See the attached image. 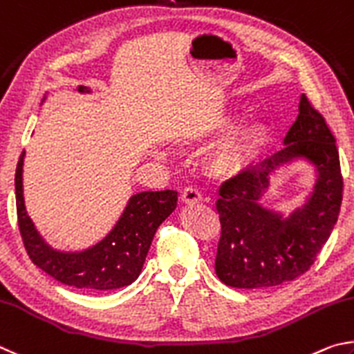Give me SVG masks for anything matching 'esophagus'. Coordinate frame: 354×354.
I'll list each match as a JSON object with an SVG mask.
<instances>
[{
	"instance_id": "34e87169",
	"label": "esophagus",
	"mask_w": 354,
	"mask_h": 354,
	"mask_svg": "<svg viewBox=\"0 0 354 354\" xmlns=\"http://www.w3.org/2000/svg\"><path fill=\"white\" fill-rule=\"evenodd\" d=\"M180 199L183 203H187V205H193V203H199L202 201V196L196 188L188 187L182 191Z\"/></svg>"
}]
</instances>
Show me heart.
I'll list each match as a JSON object with an SVG mask.
<instances>
[{"label":"heart","instance_id":"obj_1","mask_svg":"<svg viewBox=\"0 0 354 354\" xmlns=\"http://www.w3.org/2000/svg\"><path fill=\"white\" fill-rule=\"evenodd\" d=\"M236 121L234 113H224L216 118L201 130L193 135L194 141H203L214 136L227 133ZM266 136V129L263 122L257 120L249 121L232 130L216 145L207 158V167L213 177L221 180H232L239 177L252 160L255 158L259 147H261Z\"/></svg>","mask_w":354,"mask_h":354}]
</instances>
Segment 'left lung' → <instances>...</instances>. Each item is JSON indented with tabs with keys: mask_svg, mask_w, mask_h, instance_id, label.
I'll return each instance as SVG.
<instances>
[{
	"mask_svg": "<svg viewBox=\"0 0 354 354\" xmlns=\"http://www.w3.org/2000/svg\"><path fill=\"white\" fill-rule=\"evenodd\" d=\"M283 145L219 189L222 232L214 269L227 286L263 289L295 280L314 264L337 222L344 180L336 140L305 95ZM297 159L315 166L316 183L306 202L284 216L262 199L276 171Z\"/></svg>",
	"mask_w": 354,
	"mask_h": 354,
	"instance_id": "8db88e82",
	"label": "left lung"
}]
</instances>
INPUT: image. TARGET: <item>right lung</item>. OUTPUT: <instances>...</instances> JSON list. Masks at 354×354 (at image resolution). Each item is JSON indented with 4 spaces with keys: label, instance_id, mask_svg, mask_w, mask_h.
I'll use <instances>...</instances> for the list:
<instances>
[{
    "label": "right lung",
    "instance_id": "add662e5",
    "mask_svg": "<svg viewBox=\"0 0 354 354\" xmlns=\"http://www.w3.org/2000/svg\"><path fill=\"white\" fill-rule=\"evenodd\" d=\"M79 93H91L79 85ZM46 96L43 97L45 102ZM20 155L15 172L18 227L29 258L55 280L77 289L111 290L132 284L141 274L149 247L161 222L177 207V191H142L130 197L122 214L107 236L79 252H64L49 245L37 230L24 205L23 165Z\"/></svg>",
    "mask_w": 354,
    "mask_h": 354
}]
</instances>
